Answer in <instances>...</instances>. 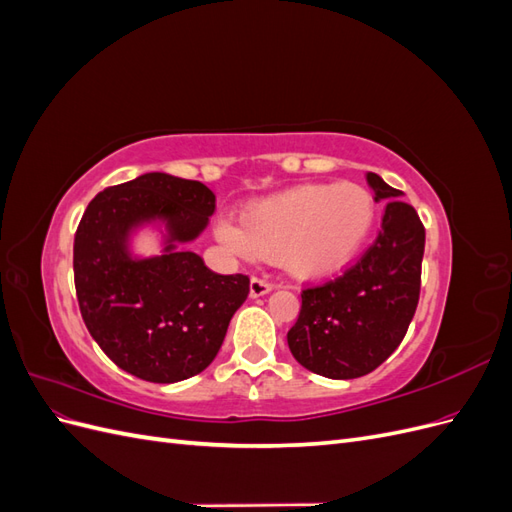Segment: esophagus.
<instances>
[{"label":"esophagus","mask_w":512,"mask_h":512,"mask_svg":"<svg viewBox=\"0 0 512 512\" xmlns=\"http://www.w3.org/2000/svg\"><path fill=\"white\" fill-rule=\"evenodd\" d=\"M273 290V282H269L267 277H258L254 275L252 282H250V294L256 299V297H262V294H267Z\"/></svg>","instance_id":"esophagus-1"}]
</instances>
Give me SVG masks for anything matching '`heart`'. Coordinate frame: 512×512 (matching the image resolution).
Wrapping results in <instances>:
<instances>
[{"label": "heart", "mask_w": 512, "mask_h": 512, "mask_svg": "<svg viewBox=\"0 0 512 512\" xmlns=\"http://www.w3.org/2000/svg\"><path fill=\"white\" fill-rule=\"evenodd\" d=\"M376 198L359 183L301 185L258 200L243 224L220 218L218 239L241 258L280 256L292 273H327L361 250L376 224Z\"/></svg>", "instance_id": "b5f03b06"}]
</instances>
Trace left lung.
I'll return each instance as SVG.
<instances>
[{
  "instance_id": "obj_1",
  "label": "left lung",
  "mask_w": 512,
  "mask_h": 512,
  "mask_svg": "<svg viewBox=\"0 0 512 512\" xmlns=\"http://www.w3.org/2000/svg\"><path fill=\"white\" fill-rule=\"evenodd\" d=\"M367 183L376 203L389 200L382 230L342 275L301 292V312L288 331L294 359L333 380L361 378L389 359L421 294L425 226L382 177L367 173Z\"/></svg>"
}]
</instances>
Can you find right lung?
Instances as JSON below:
<instances>
[{
    "label": "right lung",
    "mask_w": 512,
    "mask_h": 512,
    "mask_svg": "<svg viewBox=\"0 0 512 512\" xmlns=\"http://www.w3.org/2000/svg\"><path fill=\"white\" fill-rule=\"evenodd\" d=\"M215 211L205 183L147 173L113 185L87 205L74 235V286L85 327L128 374L170 384L207 369L250 277L220 275L179 243L194 241ZM160 219V257L132 259L129 232Z\"/></svg>",
    "instance_id": "1"
}]
</instances>
